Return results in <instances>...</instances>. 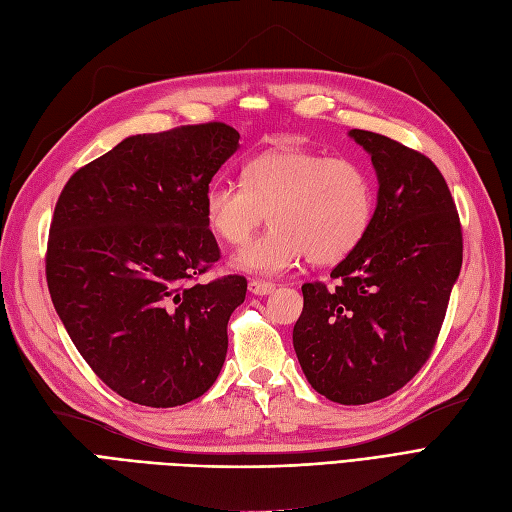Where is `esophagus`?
Returning <instances> with one entry per match:
<instances>
[{
  "instance_id": "esophagus-1",
  "label": "esophagus",
  "mask_w": 512,
  "mask_h": 512,
  "mask_svg": "<svg viewBox=\"0 0 512 512\" xmlns=\"http://www.w3.org/2000/svg\"><path fill=\"white\" fill-rule=\"evenodd\" d=\"M247 288H250L252 294H258V297H262V294H271V292L275 290V284L262 282V280H250V284H247Z\"/></svg>"
}]
</instances>
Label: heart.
Wrapping results in <instances>:
<instances>
[{"label":"heart","instance_id":"heart-1","mask_svg":"<svg viewBox=\"0 0 512 512\" xmlns=\"http://www.w3.org/2000/svg\"><path fill=\"white\" fill-rule=\"evenodd\" d=\"M265 213L271 228L235 256L237 269L273 275L305 254L314 265H335L365 239L374 188L352 160L277 147L245 164L243 183L218 179L205 192V220L228 245L250 239Z\"/></svg>","mask_w":512,"mask_h":512}]
</instances>
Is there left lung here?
Segmentation results:
<instances>
[{"mask_svg": "<svg viewBox=\"0 0 512 512\" xmlns=\"http://www.w3.org/2000/svg\"><path fill=\"white\" fill-rule=\"evenodd\" d=\"M376 168L378 203L365 239L303 284L292 344L307 382L335 404L389 397L425 365L463 258L451 190L429 158L393 138L350 130Z\"/></svg>", "mask_w": 512, "mask_h": 512, "instance_id": "1", "label": "left lung"}]
</instances>
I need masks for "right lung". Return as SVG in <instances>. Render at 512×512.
Here are the masks:
<instances>
[{
  "instance_id": "add662e5",
  "label": "right lung",
  "mask_w": 512,
  "mask_h": 512,
  "mask_svg": "<svg viewBox=\"0 0 512 512\" xmlns=\"http://www.w3.org/2000/svg\"><path fill=\"white\" fill-rule=\"evenodd\" d=\"M239 149L226 123L128 136L79 168L55 205L46 282L87 365L134 404L205 395L247 282L198 284L220 247L205 220L213 175Z\"/></svg>"
}]
</instances>
